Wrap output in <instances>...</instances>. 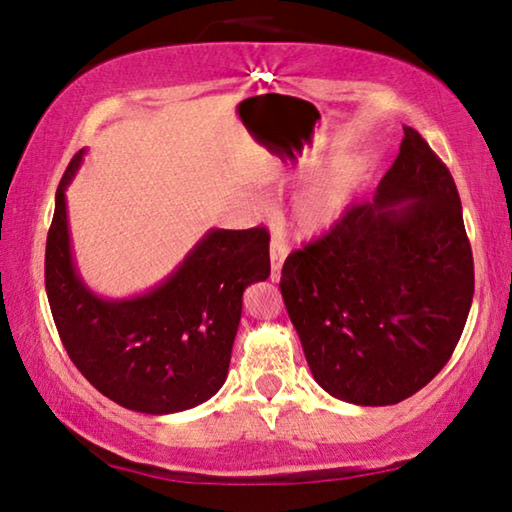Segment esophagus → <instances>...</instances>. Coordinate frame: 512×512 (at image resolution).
Segmentation results:
<instances>
[{
    "mask_svg": "<svg viewBox=\"0 0 512 512\" xmlns=\"http://www.w3.org/2000/svg\"><path fill=\"white\" fill-rule=\"evenodd\" d=\"M284 259H287V248H284V244H280L277 239H273L271 241V280L273 282H280Z\"/></svg>",
    "mask_w": 512,
    "mask_h": 512,
    "instance_id": "esophagus-1",
    "label": "esophagus"
}]
</instances>
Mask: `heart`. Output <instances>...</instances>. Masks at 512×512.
Segmentation results:
<instances>
[{
	"label": "heart",
	"mask_w": 512,
	"mask_h": 512,
	"mask_svg": "<svg viewBox=\"0 0 512 512\" xmlns=\"http://www.w3.org/2000/svg\"><path fill=\"white\" fill-rule=\"evenodd\" d=\"M320 158L311 160L316 167ZM372 171L368 155L350 153L329 162L311 183L296 196L289 212V228L302 241H316L339 228L366 187Z\"/></svg>",
	"instance_id": "b5f03b06"
}]
</instances>
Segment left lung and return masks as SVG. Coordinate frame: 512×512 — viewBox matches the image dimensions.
Instances as JSON below:
<instances>
[{"label":"left lung","instance_id":"8db88e82","mask_svg":"<svg viewBox=\"0 0 512 512\" xmlns=\"http://www.w3.org/2000/svg\"><path fill=\"white\" fill-rule=\"evenodd\" d=\"M280 289L311 375L336 400L397 404L443 370L474 262L452 173L418 131L404 126L372 201L287 257Z\"/></svg>","mask_w":512,"mask_h":512}]
</instances>
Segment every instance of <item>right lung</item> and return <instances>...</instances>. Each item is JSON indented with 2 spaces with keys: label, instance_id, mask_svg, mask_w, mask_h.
Segmentation results:
<instances>
[{
  "label": "right lung",
  "instance_id": "right-lung-1",
  "mask_svg": "<svg viewBox=\"0 0 512 512\" xmlns=\"http://www.w3.org/2000/svg\"><path fill=\"white\" fill-rule=\"evenodd\" d=\"M69 162L47 235L45 284L60 339L83 377L131 411L167 415L219 393L241 320L244 291L271 275L264 228H212L153 289L106 298L83 282L67 221Z\"/></svg>",
  "mask_w": 512,
  "mask_h": 512
}]
</instances>
